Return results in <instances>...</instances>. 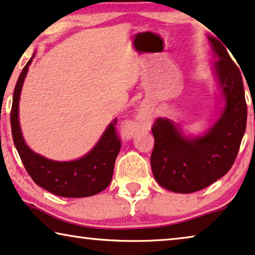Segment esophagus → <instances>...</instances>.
<instances>
[{"mask_svg": "<svg viewBox=\"0 0 255 255\" xmlns=\"http://www.w3.org/2000/svg\"><path fill=\"white\" fill-rule=\"evenodd\" d=\"M148 118H149V113H148L147 111H142V112H140V114L137 115V120L140 121V122H143L145 120H148ZM134 130H135V126L134 125L127 126V127H126L125 129H124L125 136L126 137L131 136V134L134 133Z\"/></svg>", "mask_w": 255, "mask_h": 255, "instance_id": "1", "label": "esophagus"}]
</instances>
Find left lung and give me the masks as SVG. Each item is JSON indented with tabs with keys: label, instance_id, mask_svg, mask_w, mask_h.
<instances>
[{
	"label": "left lung",
	"instance_id": "1",
	"mask_svg": "<svg viewBox=\"0 0 255 255\" xmlns=\"http://www.w3.org/2000/svg\"><path fill=\"white\" fill-rule=\"evenodd\" d=\"M218 57L215 71L225 99V108L203 136L188 138L168 119L152 125L155 137L150 156L152 175L163 188L191 193L206 188L226 175L236 161L245 134L247 105L243 77L224 44L209 37Z\"/></svg>",
	"mask_w": 255,
	"mask_h": 255
}]
</instances>
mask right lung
<instances>
[{
  "instance_id": "obj_1",
  "label": "right lung",
  "mask_w": 255,
  "mask_h": 255,
  "mask_svg": "<svg viewBox=\"0 0 255 255\" xmlns=\"http://www.w3.org/2000/svg\"><path fill=\"white\" fill-rule=\"evenodd\" d=\"M32 58L19 74L10 112L12 140L23 165L37 185L57 196L81 198L97 195L110 185L113 177L114 163L121 148L120 137L115 130L118 120L114 119L110 124L92 150L76 161L57 162L33 152L25 144L18 121L19 97Z\"/></svg>"
}]
</instances>
